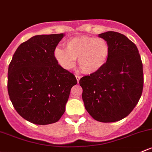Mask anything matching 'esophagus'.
I'll return each mask as SVG.
<instances>
[{
  "label": "esophagus",
  "instance_id": "1",
  "mask_svg": "<svg viewBox=\"0 0 152 152\" xmlns=\"http://www.w3.org/2000/svg\"><path fill=\"white\" fill-rule=\"evenodd\" d=\"M76 80H77V82L79 83V80H80V79H81V76H76Z\"/></svg>",
  "mask_w": 152,
  "mask_h": 152
}]
</instances>
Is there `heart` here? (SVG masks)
Returning a JSON list of instances; mask_svg holds the SVG:
<instances>
[{"mask_svg": "<svg viewBox=\"0 0 152 152\" xmlns=\"http://www.w3.org/2000/svg\"><path fill=\"white\" fill-rule=\"evenodd\" d=\"M66 49L57 47L54 51L57 63L63 68L70 70L74 67L76 59L81 70L86 74L100 71L108 60L110 47L102 38L81 36L72 38L65 43Z\"/></svg>", "mask_w": 152, "mask_h": 152, "instance_id": "obj_1", "label": "heart"}]
</instances>
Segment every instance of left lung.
I'll return each instance as SVG.
<instances>
[{"label":"left lung","mask_w":152,"mask_h":152,"mask_svg":"<svg viewBox=\"0 0 152 152\" xmlns=\"http://www.w3.org/2000/svg\"><path fill=\"white\" fill-rule=\"evenodd\" d=\"M98 37L108 42L110 55L105 66L82 77L84 107L98 122H114L130 114L143 92V64L135 44L119 33L108 31Z\"/></svg>","instance_id":"left-lung-1"}]
</instances>
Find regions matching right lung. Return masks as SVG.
Listing matches in <instances>:
<instances>
[{"label": "right lung", "mask_w": 152, "mask_h": 152, "mask_svg": "<svg viewBox=\"0 0 152 152\" xmlns=\"http://www.w3.org/2000/svg\"><path fill=\"white\" fill-rule=\"evenodd\" d=\"M64 33L34 36L19 46L8 70V92L22 118L36 124L57 122L65 111L73 73L59 65L54 51Z\"/></svg>", "instance_id": "obj_1"}]
</instances>
